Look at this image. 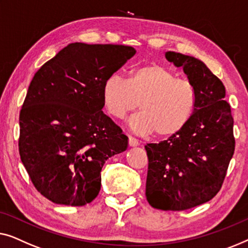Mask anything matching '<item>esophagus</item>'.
I'll return each instance as SVG.
<instances>
[{
    "instance_id": "34e87169",
    "label": "esophagus",
    "mask_w": 248,
    "mask_h": 248,
    "mask_svg": "<svg viewBox=\"0 0 248 248\" xmlns=\"http://www.w3.org/2000/svg\"><path fill=\"white\" fill-rule=\"evenodd\" d=\"M128 145L130 146V147H135V146L139 145V141L136 138L131 137V136H129V137H128Z\"/></svg>"
}]
</instances>
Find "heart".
Wrapping results in <instances>:
<instances>
[{"label":"heart","mask_w":248,"mask_h":248,"mask_svg":"<svg viewBox=\"0 0 248 248\" xmlns=\"http://www.w3.org/2000/svg\"><path fill=\"white\" fill-rule=\"evenodd\" d=\"M101 97L106 111L123 119L138 108L131 119L136 132L167 139L180 134L192 120L198 108V90L190 79L181 78L165 66L148 62L129 71L128 78L113 74L104 81Z\"/></svg>","instance_id":"b5f03b06"}]
</instances>
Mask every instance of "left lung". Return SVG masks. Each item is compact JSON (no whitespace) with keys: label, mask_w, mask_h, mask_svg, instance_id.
<instances>
[{"label":"left lung","mask_w":248,"mask_h":248,"mask_svg":"<svg viewBox=\"0 0 248 248\" xmlns=\"http://www.w3.org/2000/svg\"><path fill=\"white\" fill-rule=\"evenodd\" d=\"M198 90V108L180 134L145 146L146 198L153 208L182 211L210 201L221 189L235 151L233 118L222 82L199 59L167 51Z\"/></svg>","instance_id":"obj_1"}]
</instances>
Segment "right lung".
Segmentation results:
<instances>
[{
	"label": "right lung",
	"instance_id": "1",
	"mask_svg": "<svg viewBox=\"0 0 248 248\" xmlns=\"http://www.w3.org/2000/svg\"><path fill=\"white\" fill-rule=\"evenodd\" d=\"M136 54L124 45L69 44L34 74L20 111L19 153L48 200L79 207L101 189V170L128 147L103 113L106 79Z\"/></svg>",
	"mask_w": 248,
	"mask_h": 248
}]
</instances>
